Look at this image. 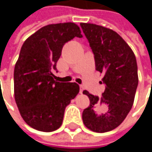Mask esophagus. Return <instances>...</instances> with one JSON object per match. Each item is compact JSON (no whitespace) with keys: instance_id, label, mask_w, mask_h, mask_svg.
<instances>
[{"instance_id":"obj_1","label":"esophagus","mask_w":152,"mask_h":152,"mask_svg":"<svg viewBox=\"0 0 152 152\" xmlns=\"http://www.w3.org/2000/svg\"><path fill=\"white\" fill-rule=\"evenodd\" d=\"M83 90H84V87H83V86H80V93L82 94Z\"/></svg>"}]
</instances>
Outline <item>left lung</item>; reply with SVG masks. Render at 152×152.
<instances>
[{"mask_svg":"<svg viewBox=\"0 0 152 152\" xmlns=\"http://www.w3.org/2000/svg\"><path fill=\"white\" fill-rule=\"evenodd\" d=\"M80 27L105 85L101 99L83 91L90 103L83 111L82 120L90 130L105 133L118 127L132 108L138 84L137 61L129 45L113 30L93 23H81Z\"/></svg>","mask_w":152,"mask_h":152,"instance_id":"8db88e82","label":"left lung"}]
</instances>
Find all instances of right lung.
I'll use <instances>...</instances> for the list:
<instances>
[{
	"label": "right lung",
	"mask_w": 152,
	"mask_h": 152,
	"mask_svg": "<svg viewBox=\"0 0 152 152\" xmlns=\"http://www.w3.org/2000/svg\"><path fill=\"white\" fill-rule=\"evenodd\" d=\"M82 37L74 23L45 26L25 40L14 72L15 99L21 116L35 129L52 132L63 123L66 107L79 93L75 82H58L57 70L63 45Z\"/></svg>",
	"instance_id": "obj_1"
}]
</instances>
